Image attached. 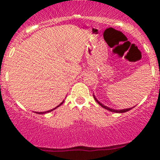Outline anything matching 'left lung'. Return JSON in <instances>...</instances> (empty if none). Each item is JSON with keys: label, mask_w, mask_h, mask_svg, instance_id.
Returning a JSON list of instances; mask_svg holds the SVG:
<instances>
[{"label": "left lung", "mask_w": 160, "mask_h": 160, "mask_svg": "<svg viewBox=\"0 0 160 160\" xmlns=\"http://www.w3.org/2000/svg\"><path fill=\"white\" fill-rule=\"evenodd\" d=\"M93 95H94V99H95V101L97 102L98 103V104H99L100 106H101L102 107H103V108H105L106 110H108V111H111V112H115V113H124V112H127V111H130V110H131V109L133 108H128V109H122V110H115V109H112V108H110V107H107V106H105V105H103L102 103H101L99 101H98V100L97 99V98H96V97L95 96H94V94H93Z\"/></svg>", "instance_id": "1"}]
</instances>
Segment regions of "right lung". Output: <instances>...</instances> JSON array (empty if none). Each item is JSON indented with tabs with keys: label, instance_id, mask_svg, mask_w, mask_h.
I'll return each mask as SVG.
<instances>
[{
	"label": "right lung",
	"instance_id": "add662e5",
	"mask_svg": "<svg viewBox=\"0 0 160 160\" xmlns=\"http://www.w3.org/2000/svg\"><path fill=\"white\" fill-rule=\"evenodd\" d=\"M63 102H64V100H63V101L62 102H61L60 104H59L58 106H57V107H55V108H53V109H51V110H49V111H44V112H35V113H37V114H46V113L51 112L52 111H53V110H55V109H56V108H58V107H60V106L62 105V104Z\"/></svg>",
	"mask_w": 160,
	"mask_h": 160
}]
</instances>
